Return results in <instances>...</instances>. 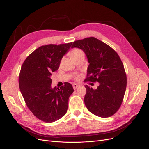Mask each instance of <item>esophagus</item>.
<instances>
[{"label":"esophagus","instance_id":"34e87169","mask_svg":"<svg viewBox=\"0 0 149 149\" xmlns=\"http://www.w3.org/2000/svg\"><path fill=\"white\" fill-rule=\"evenodd\" d=\"M72 86H73L74 89H76L77 88H78L80 86V85L78 84H76V83H74V84H72Z\"/></svg>","mask_w":149,"mask_h":149}]
</instances>
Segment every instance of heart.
<instances>
[{"instance_id":"1","label":"heart","mask_w":149,"mask_h":149,"mask_svg":"<svg viewBox=\"0 0 149 149\" xmlns=\"http://www.w3.org/2000/svg\"><path fill=\"white\" fill-rule=\"evenodd\" d=\"M70 56L72 59H75V58L79 57L80 56H84V53H83V51L81 50L80 49L75 48V49H73L71 51V52H70ZM80 78V77L79 75L77 76L76 77V80H79Z\"/></svg>"}]
</instances>
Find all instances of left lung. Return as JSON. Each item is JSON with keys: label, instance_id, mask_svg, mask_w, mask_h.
I'll return each mask as SVG.
<instances>
[{"label": "left lung", "instance_id": "obj_1", "mask_svg": "<svg viewBox=\"0 0 149 149\" xmlns=\"http://www.w3.org/2000/svg\"><path fill=\"white\" fill-rule=\"evenodd\" d=\"M72 48L82 49L87 56L89 65L84 81L100 83L97 89L85 86L84 100L88 111L102 118L113 115L122 104L127 85L126 74L118 54L93 37L74 42Z\"/></svg>", "mask_w": 149, "mask_h": 149}]
</instances>
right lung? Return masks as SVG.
Returning a JSON list of instances; mask_svg holds the SVG:
<instances>
[{
  "label": "right lung",
  "mask_w": 149,
  "mask_h": 149,
  "mask_svg": "<svg viewBox=\"0 0 149 149\" xmlns=\"http://www.w3.org/2000/svg\"><path fill=\"white\" fill-rule=\"evenodd\" d=\"M72 43L39 47L21 67L19 84L23 99L34 115L45 123L56 121L67 112L69 98L74 92L72 86L65 82L63 86L52 89L51 76L59 68L61 58Z\"/></svg>",
  "instance_id": "obj_1"
}]
</instances>
